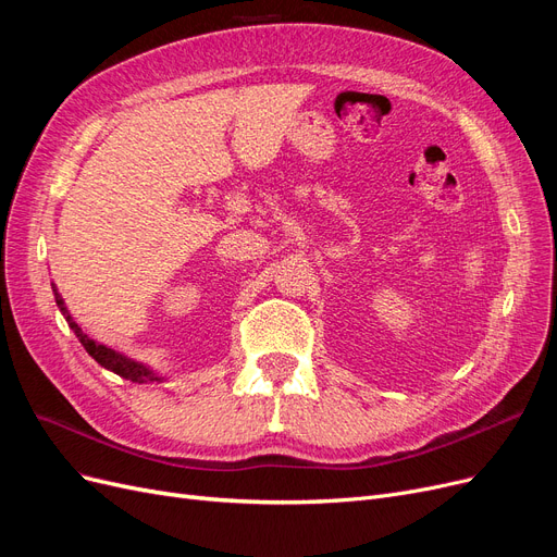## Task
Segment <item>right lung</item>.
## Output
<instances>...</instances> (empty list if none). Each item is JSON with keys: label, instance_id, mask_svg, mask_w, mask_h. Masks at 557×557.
<instances>
[{"label": "right lung", "instance_id": "right-lung-1", "mask_svg": "<svg viewBox=\"0 0 557 557\" xmlns=\"http://www.w3.org/2000/svg\"><path fill=\"white\" fill-rule=\"evenodd\" d=\"M52 293H54V301H57V306H60V311H62V315L66 318V322H69V327L73 330V334L78 336V341L83 343V348L89 352V357H94L96 361H99L103 369H108V371H112V373H117L120 377H126V380H131V382H138V385H145V382H163V380H165V377L159 375L154 369H149L147 363L131 359V357H126L124 352L112 350V348H108V345L89 338V336L78 327V322H75V320L71 318V313H69V309H66V304H64L62 295L57 293V285H54V283H52Z\"/></svg>", "mask_w": 557, "mask_h": 557}]
</instances>
